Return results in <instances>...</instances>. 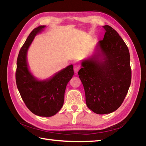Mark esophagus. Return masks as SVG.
<instances>
[{
	"label": "esophagus",
	"mask_w": 146,
	"mask_h": 146,
	"mask_svg": "<svg viewBox=\"0 0 146 146\" xmlns=\"http://www.w3.org/2000/svg\"><path fill=\"white\" fill-rule=\"evenodd\" d=\"M73 70H74V71H75V73H76L78 71V70H80V66H79L78 65H77V64H76V65L74 66Z\"/></svg>",
	"instance_id": "esophagus-1"
}]
</instances>
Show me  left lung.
I'll use <instances>...</instances> for the list:
<instances>
[{
    "instance_id": "obj_1",
    "label": "left lung",
    "mask_w": 146,
    "mask_h": 146,
    "mask_svg": "<svg viewBox=\"0 0 146 146\" xmlns=\"http://www.w3.org/2000/svg\"><path fill=\"white\" fill-rule=\"evenodd\" d=\"M104 36L91 55L81 60L78 76L84 88L86 105L99 115L115 111L122 104L131 81L127 46L111 27L103 26Z\"/></svg>"
}]
</instances>
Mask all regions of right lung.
Instances as JSON below:
<instances>
[{"mask_svg": "<svg viewBox=\"0 0 146 146\" xmlns=\"http://www.w3.org/2000/svg\"><path fill=\"white\" fill-rule=\"evenodd\" d=\"M46 26H39L29 35L19 51L17 61L16 83L22 98L33 114L49 117L62 107L68 83L74 75L72 64L44 80L36 78L29 68L27 55L36 35Z\"/></svg>", "mask_w": 146, "mask_h": 146, "instance_id": "right-lung-1", "label": "right lung"}]
</instances>
